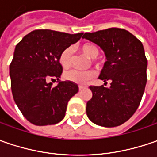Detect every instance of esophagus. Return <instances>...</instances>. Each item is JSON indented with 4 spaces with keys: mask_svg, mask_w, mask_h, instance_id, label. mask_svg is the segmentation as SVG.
Here are the masks:
<instances>
[{
    "mask_svg": "<svg viewBox=\"0 0 157 157\" xmlns=\"http://www.w3.org/2000/svg\"><path fill=\"white\" fill-rule=\"evenodd\" d=\"M84 86H78V90H79V91H81V90H83V89H84Z\"/></svg>",
    "mask_w": 157,
    "mask_h": 157,
    "instance_id": "1",
    "label": "esophagus"
}]
</instances>
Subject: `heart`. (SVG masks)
I'll use <instances>...</instances> for the list:
<instances>
[{
	"label": "heart",
	"instance_id": "b5f03b06",
	"mask_svg": "<svg viewBox=\"0 0 157 157\" xmlns=\"http://www.w3.org/2000/svg\"><path fill=\"white\" fill-rule=\"evenodd\" d=\"M80 50L84 52L86 56L95 58L100 54V50L97 46L91 44H85L80 46ZM73 60V50L71 47H66L63 49L60 56H59V63L63 68L67 69L71 65ZM95 75V71L93 70H86L81 71L78 69H71L66 71L63 73V77L66 80L70 82L78 84V85H85L90 79H92Z\"/></svg>",
	"mask_w": 157,
	"mask_h": 157
}]
</instances>
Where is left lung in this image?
I'll return each mask as SVG.
<instances>
[{"label": "left lung", "mask_w": 157, "mask_h": 157, "mask_svg": "<svg viewBox=\"0 0 157 157\" xmlns=\"http://www.w3.org/2000/svg\"><path fill=\"white\" fill-rule=\"evenodd\" d=\"M84 38L99 45L106 61L99 78L109 87L90 86L92 99L86 103V114L99 126L117 127L132 117L140 105L147 83L148 60L142 42L128 30L110 28Z\"/></svg>", "instance_id": "1"}]
</instances>
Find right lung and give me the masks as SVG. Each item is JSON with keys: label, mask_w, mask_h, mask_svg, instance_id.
<instances>
[{"label": "right lung", "mask_w": 157, "mask_h": 157, "mask_svg": "<svg viewBox=\"0 0 157 157\" xmlns=\"http://www.w3.org/2000/svg\"><path fill=\"white\" fill-rule=\"evenodd\" d=\"M83 33L36 29L16 44L9 65L11 90L22 115L36 126L53 125L65 115L68 101L78 92L75 83L60 81L63 67L59 56ZM59 84L53 87L51 81Z\"/></svg>", "instance_id": "right-lung-1"}]
</instances>
